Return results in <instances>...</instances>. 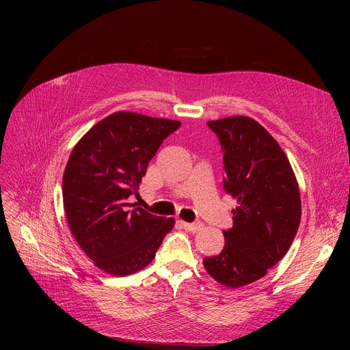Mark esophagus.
I'll return each mask as SVG.
<instances>
[{"label": "esophagus", "mask_w": 350, "mask_h": 350, "mask_svg": "<svg viewBox=\"0 0 350 350\" xmlns=\"http://www.w3.org/2000/svg\"><path fill=\"white\" fill-rule=\"evenodd\" d=\"M181 226L185 229V230H188V232H198V230H201V228H203V224H201V221H196V224H188V221H183L181 220Z\"/></svg>", "instance_id": "esophagus-1"}]
</instances>
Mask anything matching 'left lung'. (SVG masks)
I'll list each match as a JSON object with an SVG mask.
<instances>
[{
	"label": "left lung",
	"mask_w": 350,
	"mask_h": 350,
	"mask_svg": "<svg viewBox=\"0 0 350 350\" xmlns=\"http://www.w3.org/2000/svg\"><path fill=\"white\" fill-rule=\"evenodd\" d=\"M207 125L219 137L224 187L238 207L224 250L203 264L219 283L241 288L266 276L291 248L301 221L299 188L279 143L256 120L228 116Z\"/></svg>",
	"instance_id": "8db88e82"
}]
</instances>
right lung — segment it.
<instances>
[{
	"label": "right lung",
	"instance_id": "1",
	"mask_svg": "<svg viewBox=\"0 0 350 350\" xmlns=\"http://www.w3.org/2000/svg\"><path fill=\"white\" fill-rule=\"evenodd\" d=\"M181 122L120 111L74 146L62 176L68 226L94 266L112 276L144 269L175 220L130 203L147 165Z\"/></svg>",
	"mask_w": 350,
	"mask_h": 350
}]
</instances>
